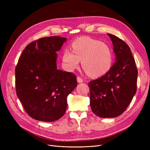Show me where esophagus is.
<instances>
[{"label":"esophagus","instance_id":"34e87169","mask_svg":"<svg viewBox=\"0 0 150 150\" xmlns=\"http://www.w3.org/2000/svg\"><path fill=\"white\" fill-rule=\"evenodd\" d=\"M77 81H78L79 83H83V80L82 78H81V77L78 76V77H77Z\"/></svg>","mask_w":150,"mask_h":150}]
</instances>
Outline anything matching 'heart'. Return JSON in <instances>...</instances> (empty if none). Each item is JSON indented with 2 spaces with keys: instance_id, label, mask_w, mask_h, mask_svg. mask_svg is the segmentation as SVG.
Here are the masks:
<instances>
[{
  "instance_id": "1",
  "label": "heart",
  "mask_w": 150,
  "mask_h": 150,
  "mask_svg": "<svg viewBox=\"0 0 150 150\" xmlns=\"http://www.w3.org/2000/svg\"><path fill=\"white\" fill-rule=\"evenodd\" d=\"M72 51L65 49L62 62L68 71L78 67L80 61L85 72L91 77H101L110 71L112 66L111 51L107 44L90 38H81L71 44Z\"/></svg>"
}]
</instances>
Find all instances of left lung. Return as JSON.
<instances>
[{
  "instance_id": "8db88e82",
  "label": "left lung",
  "mask_w": 150,
  "mask_h": 150,
  "mask_svg": "<svg viewBox=\"0 0 150 150\" xmlns=\"http://www.w3.org/2000/svg\"><path fill=\"white\" fill-rule=\"evenodd\" d=\"M113 44L115 62L106 74L89 83L90 106L100 117L121 115L137 92L138 70L129 47L116 36L108 34Z\"/></svg>"
}]
</instances>
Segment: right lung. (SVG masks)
Segmentation results:
<instances>
[{
    "instance_id": "add662e5",
    "label": "right lung",
    "mask_w": 150,
    "mask_h": 150,
    "mask_svg": "<svg viewBox=\"0 0 150 150\" xmlns=\"http://www.w3.org/2000/svg\"><path fill=\"white\" fill-rule=\"evenodd\" d=\"M66 38L51 36L26 46L16 67L17 96L33 119L51 122L64 115L67 98L77 86L76 76L57 69V52Z\"/></svg>"
}]
</instances>
